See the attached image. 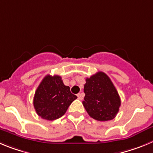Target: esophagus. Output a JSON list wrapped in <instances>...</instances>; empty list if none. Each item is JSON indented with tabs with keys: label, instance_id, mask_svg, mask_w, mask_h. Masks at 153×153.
I'll list each match as a JSON object with an SVG mask.
<instances>
[{
	"label": "esophagus",
	"instance_id": "esophagus-1",
	"mask_svg": "<svg viewBox=\"0 0 153 153\" xmlns=\"http://www.w3.org/2000/svg\"><path fill=\"white\" fill-rule=\"evenodd\" d=\"M77 96H78V98L79 99V100H82L83 99V94L81 93H78V94H77Z\"/></svg>",
	"mask_w": 153,
	"mask_h": 153
}]
</instances>
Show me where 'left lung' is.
Masks as SVG:
<instances>
[{
	"label": "left lung",
	"instance_id": "obj_1",
	"mask_svg": "<svg viewBox=\"0 0 153 153\" xmlns=\"http://www.w3.org/2000/svg\"><path fill=\"white\" fill-rule=\"evenodd\" d=\"M85 98L82 101L89 116L99 121L114 119L120 107L119 94L110 78L98 71L86 78L84 86Z\"/></svg>",
	"mask_w": 153,
	"mask_h": 153
}]
</instances>
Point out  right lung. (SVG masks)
I'll list each match as a JSON object with an SVG mask.
<instances>
[{"mask_svg":"<svg viewBox=\"0 0 153 153\" xmlns=\"http://www.w3.org/2000/svg\"><path fill=\"white\" fill-rule=\"evenodd\" d=\"M77 98L65 86L59 75H48L37 88L33 98L36 114L42 119L54 120L65 114L70 104Z\"/></svg>","mask_w":153,"mask_h":153,"instance_id":"add662e5","label":"right lung"}]
</instances>
